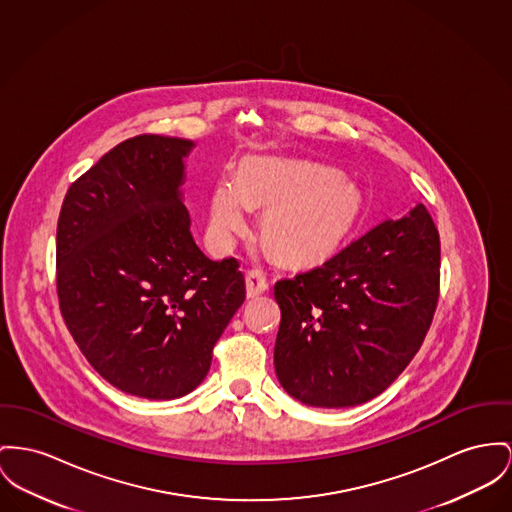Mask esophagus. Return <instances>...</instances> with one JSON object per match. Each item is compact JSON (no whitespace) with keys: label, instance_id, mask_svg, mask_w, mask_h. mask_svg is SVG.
<instances>
[{"label":"esophagus","instance_id":"34e87169","mask_svg":"<svg viewBox=\"0 0 512 512\" xmlns=\"http://www.w3.org/2000/svg\"><path fill=\"white\" fill-rule=\"evenodd\" d=\"M268 279L262 270H250L246 273V295L248 299H256L268 291Z\"/></svg>","mask_w":512,"mask_h":512}]
</instances>
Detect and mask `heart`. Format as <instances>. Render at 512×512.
I'll list each match as a JSON object with an SVG mask.
<instances>
[{"label": "heart", "instance_id": "1", "mask_svg": "<svg viewBox=\"0 0 512 512\" xmlns=\"http://www.w3.org/2000/svg\"><path fill=\"white\" fill-rule=\"evenodd\" d=\"M252 202L268 205L262 231L289 264H312L338 252L363 217L361 188L340 172L301 159L254 157L239 178L219 176L209 202L207 239L219 252L252 225Z\"/></svg>", "mask_w": 512, "mask_h": 512}]
</instances>
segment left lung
Wrapping results in <instances>:
<instances>
[{"instance_id":"1","label":"left lung","mask_w":512,"mask_h":512,"mask_svg":"<svg viewBox=\"0 0 512 512\" xmlns=\"http://www.w3.org/2000/svg\"><path fill=\"white\" fill-rule=\"evenodd\" d=\"M441 239L423 204L273 287L281 386L314 408L384 392L419 351L439 303Z\"/></svg>"}]
</instances>
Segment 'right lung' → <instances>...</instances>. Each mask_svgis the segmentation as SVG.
<instances>
[{
    "label": "right lung",
    "instance_id": "1",
    "mask_svg": "<svg viewBox=\"0 0 512 512\" xmlns=\"http://www.w3.org/2000/svg\"><path fill=\"white\" fill-rule=\"evenodd\" d=\"M180 137L118 143L64 198L56 289L69 334L106 382L172 400L204 380L213 345L244 303L239 260L213 262L180 200Z\"/></svg>",
    "mask_w": 512,
    "mask_h": 512
}]
</instances>
